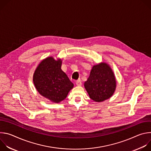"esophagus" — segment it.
Masks as SVG:
<instances>
[{
	"label": "esophagus",
	"instance_id": "1",
	"mask_svg": "<svg viewBox=\"0 0 151 151\" xmlns=\"http://www.w3.org/2000/svg\"><path fill=\"white\" fill-rule=\"evenodd\" d=\"M75 83H76V85H78V86H81V85H82V82H81V81L80 79L76 81H75Z\"/></svg>",
	"mask_w": 151,
	"mask_h": 151
}]
</instances>
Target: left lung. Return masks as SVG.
<instances>
[{"label":"left lung","instance_id":"8db88e82","mask_svg":"<svg viewBox=\"0 0 151 151\" xmlns=\"http://www.w3.org/2000/svg\"><path fill=\"white\" fill-rule=\"evenodd\" d=\"M84 86L90 97L95 101L100 102L113 95L116 80L110 67L106 63H100L92 68Z\"/></svg>","mask_w":151,"mask_h":151}]
</instances>
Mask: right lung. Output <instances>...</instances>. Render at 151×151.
Returning <instances> with one entry per match:
<instances>
[{
    "instance_id": "1",
    "label": "right lung",
    "mask_w": 151,
    "mask_h": 151,
    "mask_svg": "<svg viewBox=\"0 0 151 151\" xmlns=\"http://www.w3.org/2000/svg\"><path fill=\"white\" fill-rule=\"evenodd\" d=\"M61 67V60L48 57L39 64L33 75V82L39 94L55 103L65 99L73 87Z\"/></svg>"
}]
</instances>
